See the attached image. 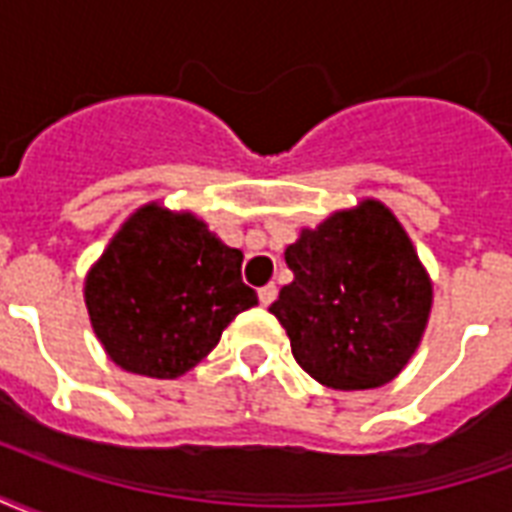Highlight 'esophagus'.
<instances>
[{
	"label": "esophagus",
	"mask_w": 512,
	"mask_h": 512,
	"mask_svg": "<svg viewBox=\"0 0 512 512\" xmlns=\"http://www.w3.org/2000/svg\"><path fill=\"white\" fill-rule=\"evenodd\" d=\"M257 299H260V304H263V307H268L271 301L277 299V285H263V288L257 290Z\"/></svg>",
	"instance_id": "1"
}]
</instances>
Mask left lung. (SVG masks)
<instances>
[{
	"label": "left lung",
	"mask_w": 512,
	"mask_h": 512,
	"mask_svg": "<svg viewBox=\"0 0 512 512\" xmlns=\"http://www.w3.org/2000/svg\"><path fill=\"white\" fill-rule=\"evenodd\" d=\"M293 282L268 307L301 370L332 389L389 384L419 348L433 282L411 238L381 200L301 227L285 249Z\"/></svg>",
	"instance_id": "obj_1"
}]
</instances>
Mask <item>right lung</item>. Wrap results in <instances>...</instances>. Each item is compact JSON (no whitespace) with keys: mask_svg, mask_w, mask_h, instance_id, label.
I'll use <instances>...</instances> for the list:
<instances>
[{"mask_svg":"<svg viewBox=\"0 0 512 512\" xmlns=\"http://www.w3.org/2000/svg\"><path fill=\"white\" fill-rule=\"evenodd\" d=\"M244 252L191 211L147 202L84 277V304L106 356L128 373L178 378L211 354L238 312L257 304Z\"/></svg>","mask_w":512,"mask_h":512,"instance_id":"1","label":"right lung"}]
</instances>
